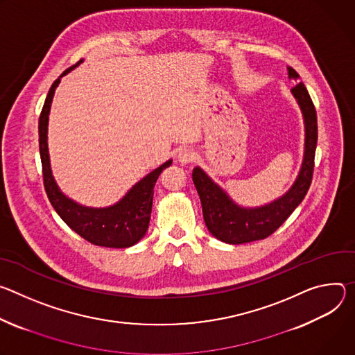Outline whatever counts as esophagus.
<instances>
[{
    "label": "esophagus",
    "mask_w": 355,
    "mask_h": 355,
    "mask_svg": "<svg viewBox=\"0 0 355 355\" xmlns=\"http://www.w3.org/2000/svg\"><path fill=\"white\" fill-rule=\"evenodd\" d=\"M194 159H196V152H194L191 148H183V149H180L179 153H178V161H179L182 165L191 164Z\"/></svg>",
    "instance_id": "1"
}]
</instances>
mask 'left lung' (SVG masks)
Instances as JSON below:
<instances>
[{
	"mask_svg": "<svg viewBox=\"0 0 355 355\" xmlns=\"http://www.w3.org/2000/svg\"><path fill=\"white\" fill-rule=\"evenodd\" d=\"M288 77L299 82V74L288 66ZM304 124V152L300 171L293 184L281 198L263 206L245 207L235 203L230 194L217 184L200 166L193 169L191 178L202 202L203 217L213 237L225 244H245L263 240L277 231L302 203L310 187L314 153L318 145V115L303 83L292 90Z\"/></svg>",
	"mask_w": 355,
	"mask_h": 355,
	"instance_id": "1",
	"label": "left lung"
}]
</instances>
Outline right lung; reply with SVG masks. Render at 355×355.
I'll return each mask as SVG.
<instances>
[{
	"label": "right lung",
	"instance_id": "right-lung-1",
	"mask_svg": "<svg viewBox=\"0 0 355 355\" xmlns=\"http://www.w3.org/2000/svg\"><path fill=\"white\" fill-rule=\"evenodd\" d=\"M83 60L85 59H80L74 66L64 70L53 82L46 96L41 116H39V152H41L45 190L56 213L80 237L98 247L128 248L135 245L148 231L155 183L162 171L172 165V159H168L156 169L150 171L146 176L138 180L120 200L107 207L83 206L67 198L60 190L51 168L48 148L49 112L60 78L83 63Z\"/></svg>",
	"mask_w": 355,
	"mask_h": 355
}]
</instances>
